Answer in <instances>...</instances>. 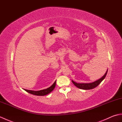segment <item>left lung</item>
Here are the masks:
<instances>
[{"instance_id": "1", "label": "left lung", "mask_w": 122, "mask_h": 122, "mask_svg": "<svg viewBox=\"0 0 122 122\" xmlns=\"http://www.w3.org/2000/svg\"><path fill=\"white\" fill-rule=\"evenodd\" d=\"M107 71H108V69L107 70V72H105V73L104 76H103L102 77H101L100 79L93 82L87 83H77L73 81V80H72V82L75 86H76L77 87H78L79 89H80L91 90V89H94V88H95V87H97V85H99L101 83V82H102L103 80L105 79V77L107 74Z\"/></svg>"}]
</instances>
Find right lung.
I'll use <instances>...</instances> for the list:
<instances>
[{
	"label": "right lung",
	"mask_w": 122,
	"mask_h": 122,
	"mask_svg": "<svg viewBox=\"0 0 122 122\" xmlns=\"http://www.w3.org/2000/svg\"><path fill=\"white\" fill-rule=\"evenodd\" d=\"M56 80L51 86L47 88V89H46L41 90L40 91H32V90H26V89H24V90H25V91L28 92L29 93H30V94H33V95H38V96H44V95H46L49 94L50 92L52 91L53 89H54V87L56 86Z\"/></svg>",
	"instance_id": "right-lung-1"
}]
</instances>
